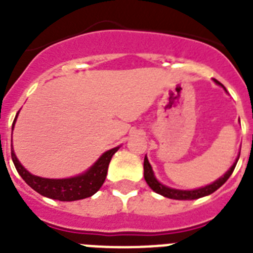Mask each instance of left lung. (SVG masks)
I'll list each match as a JSON object with an SVG mask.
<instances>
[{"mask_svg": "<svg viewBox=\"0 0 253 253\" xmlns=\"http://www.w3.org/2000/svg\"><path fill=\"white\" fill-rule=\"evenodd\" d=\"M217 84H220L221 87L222 86L218 81L213 80ZM225 90V87H224ZM226 91V90H225ZM241 154V153H239ZM239 154L238 157L235 158V162L233 163V166L224 173V176L221 177H218L216 181L211 182L209 185L202 186V188H197V189H192V190H181V189H175V188H169L167 185H163L162 182H159L157 180L156 175H154V171H153L152 166H150L149 161L148 158H144V179H145L146 184L150 186L153 192L158 193V194L163 195V197H166V198H171V199H177V201H192V199H198V198H202V197H206V195H210L212 194L213 192H216L218 188L221 185H224L226 180L230 177V175L233 173L234 171L235 166H237V162H238L239 159Z\"/></svg>", "mask_w": 253, "mask_h": 253, "instance_id": "obj_1", "label": "left lung"}]
</instances>
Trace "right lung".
<instances>
[{
	"label": "right lung",
	"mask_w": 253,
	"mask_h": 253,
	"mask_svg": "<svg viewBox=\"0 0 253 253\" xmlns=\"http://www.w3.org/2000/svg\"><path fill=\"white\" fill-rule=\"evenodd\" d=\"M18 114L15 117L14 123H12V130H14ZM118 149H120V146L107 150L84 172L73 176V177H67V179H46V177H41V176L32 175L28 169H25V167L19 162V159L15 156L12 145L11 158L19 175L22 176V179L33 190H36L43 197H47V198L56 199V201H61V202H72V201L88 198L101 188V185L105 181V177H107L110 159Z\"/></svg>",
	"instance_id": "obj_1"
}]
</instances>
